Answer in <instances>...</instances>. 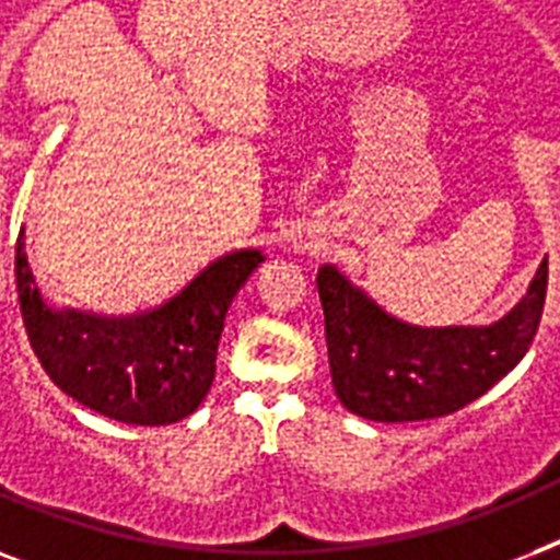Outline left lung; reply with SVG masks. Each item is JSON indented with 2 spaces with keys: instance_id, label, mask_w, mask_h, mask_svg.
<instances>
[{
  "instance_id": "left-lung-1",
  "label": "left lung",
  "mask_w": 560,
  "mask_h": 560,
  "mask_svg": "<svg viewBox=\"0 0 560 560\" xmlns=\"http://www.w3.org/2000/svg\"><path fill=\"white\" fill-rule=\"evenodd\" d=\"M547 279L544 258L526 296L494 325L418 328L381 311L325 264L316 288L337 398L354 416L386 424L451 416L503 381L529 351L547 302Z\"/></svg>"
}]
</instances>
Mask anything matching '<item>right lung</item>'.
Masks as SVG:
<instances>
[{"mask_svg":"<svg viewBox=\"0 0 560 560\" xmlns=\"http://www.w3.org/2000/svg\"><path fill=\"white\" fill-rule=\"evenodd\" d=\"M261 261L258 249L223 255L171 302L130 316L48 307L31 276L22 232L13 267L22 323L48 377L101 416L160 427L191 416L206 398L229 305Z\"/></svg>","mask_w":560,"mask_h":560,"instance_id":"1","label":"right lung"}]
</instances>
